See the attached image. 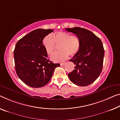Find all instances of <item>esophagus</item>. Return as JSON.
Here are the masks:
<instances>
[{
	"label": "esophagus",
	"instance_id": "esophagus-1",
	"mask_svg": "<svg viewBox=\"0 0 120 120\" xmlns=\"http://www.w3.org/2000/svg\"><path fill=\"white\" fill-rule=\"evenodd\" d=\"M65 63H62L60 64V66H63L65 65Z\"/></svg>",
	"mask_w": 120,
	"mask_h": 120
}]
</instances>
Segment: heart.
<instances>
[{
    "label": "heart",
    "instance_id": "1",
    "mask_svg": "<svg viewBox=\"0 0 120 120\" xmlns=\"http://www.w3.org/2000/svg\"><path fill=\"white\" fill-rule=\"evenodd\" d=\"M43 45L47 54L51 55L54 53L56 45H60V51L55 52L51 59L54 62H62L68 58L69 55L74 56L80 48V40L76 35H71L66 32H58L53 37L46 36L43 40Z\"/></svg>",
    "mask_w": 120,
    "mask_h": 120
}]
</instances>
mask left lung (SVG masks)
Masks as SVG:
<instances>
[{
	"instance_id": "obj_1",
	"label": "left lung",
	"mask_w": 120,
	"mask_h": 120,
	"mask_svg": "<svg viewBox=\"0 0 120 120\" xmlns=\"http://www.w3.org/2000/svg\"><path fill=\"white\" fill-rule=\"evenodd\" d=\"M65 29L74 33L80 40V49L70 60L75 64V69L68 74V77L77 85L87 86L93 83L102 71L105 54L102 43L87 29L77 27Z\"/></svg>"
}]
</instances>
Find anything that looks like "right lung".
<instances>
[{"label": "right lung", "mask_w": 120, "mask_h": 120, "mask_svg": "<svg viewBox=\"0 0 120 120\" xmlns=\"http://www.w3.org/2000/svg\"><path fill=\"white\" fill-rule=\"evenodd\" d=\"M52 29H37L19 40L14 50L16 73L27 85L39 88L50 80L55 68L54 64L47 59L48 55L43 45V40Z\"/></svg>", "instance_id": "right-lung-1"}]
</instances>
